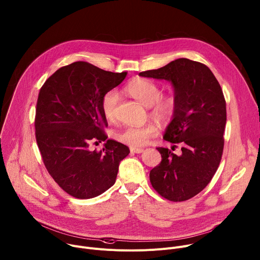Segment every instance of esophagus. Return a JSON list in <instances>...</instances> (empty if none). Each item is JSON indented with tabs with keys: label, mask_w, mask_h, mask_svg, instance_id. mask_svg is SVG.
I'll return each mask as SVG.
<instances>
[{
	"label": "esophagus",
	"mask_w": 260,
	"mask_h": 260,
	"mask_svg": "<svg viewBox=\"0 0 260 260\" xmlns=\"http://www.w3.org/2000/svg\"><path fill=\"white\" fill-rule=\"evenodd\" d=\"M144 150L142 148H136V147H131V152L132 153H142Z\"/></svg>",
	"instance_id": "esophagus-1"
}]
</instances>
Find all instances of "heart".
Masks as SVG:
<instances>
[{"mask_svg":"<svg viewBox=\"0 0 260 260\" xmlns=\"http://www.w3.org/2000/svg\"><path fill=\"white\" fill-rule=\"evenodd\" d=\"M124 91L149 109V115L160 124H168L176 114L178 101L174 93H161L160 86L153 80L135 78L129 81ZM118 93L109 90L102 99V111L107 120L113 121L116 117ZM157 135V127L153 124L142 126H126L114 134V139L132 147L146 145Z\"/></svg>","mask_w":260,"mask_h":260,"instance_id":"obj_1","label":"heart"}]
</instances>
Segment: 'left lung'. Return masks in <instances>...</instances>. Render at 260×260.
I'll return each mask as SVG.
<instances>
[{"label": "left lung", "instance_id": "8db88e82", "mask_svg": "<svg viewBox=\"0 0 260 260\" xmlns=\"http://www.w3.org/2000/svg\"><path fill=\"white\" fill-rule=\"evenodd\" d=\"M139 75L173 84L178 107L164 140L180 143L181 152L177 155L168 148L157 147L161 161L149 177L152 187L162 198L187 201L207 186L219 167L226 124L223 92L206 64L188 58L175 59Z\"/></svg>", "mask_w": 260, "mask_h": 260}]
</instances>
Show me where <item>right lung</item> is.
<instances>
[{"instance_id": "right-lung-1", "label": "right lung", "mask_w": 260, "mask_h": 260, "mask_svg": "<svg viewBox=\"0 0 260 260\" xmlns=\"http://www.w3.org/2000/svg\"><path fill=\"white\" fill-rule=\"evenodd\" d=\"M127 72L104 71L86 61L61 67L45 81L36 108V140L43 162L70 196L86 200L113 186L128 147L107 140L102 111L106 92L119 85ZM106 140L101 152L88 149Z\"/></svg>"}]
</instances>
